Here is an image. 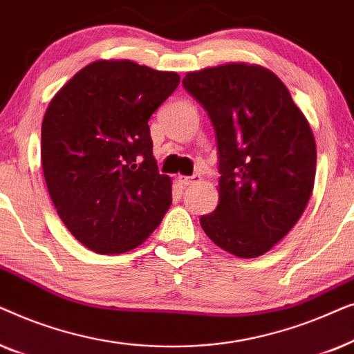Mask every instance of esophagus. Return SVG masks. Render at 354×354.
<instances>
[{"label": "esophagus", "mask_w": 354, "mask_h": 354, "mask_svg": "<svg viewBox=\"0 0 354 354\" xmlns=\"http://www.w3.org/2000/svg\"><path fill=\"white\" fill-rule=\"evenodd\" d=\"M178 182H180L183 187H190V185H196V183H200L201 177L200 176H193V177L180 176V177H178Z\"/></svg>", "instance_id": "esophagus-1"}]
</instances>
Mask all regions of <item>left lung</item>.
<instances>
[{"label": "left lung", "instance_id": "left-lung-1", "mask_svg": "<svg viewBox=\"0 0 354 354\" xmlns=\"http://www.w3.org/2000/svg\"><path fill=\"white\" fill-rule=\"evenodd\" d=\"M183 86L209 114L219 149V205L205 234L236 258H258L306 209L316 178L311 125L272 71L229 62L187 72Z\"/></svg>", "mask_w": 354, "mask_h": 354}]
</instances>
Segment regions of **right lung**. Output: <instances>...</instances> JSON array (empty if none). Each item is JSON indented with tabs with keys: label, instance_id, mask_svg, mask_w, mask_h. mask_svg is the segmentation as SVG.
Segmentation results:
<instances>
[{
	"label": "right lung",
	"instance_id": "add662e5",
	"mask_svg": "<svg viewBox=\"0 0 354 354\" xmlns=\"http://www.w3.org/2000/svg\"><path fill=\"white\" fill-rule=\"evenodd\" d=\"M180 84L177 72L100 59L53 96L41 167L61 221L86 248L125 253L161 224L172 180L159 174L148 120Z\"/></svg>",
	"mask_w": 354,
	"mask_h": 354
}]
</instances>
